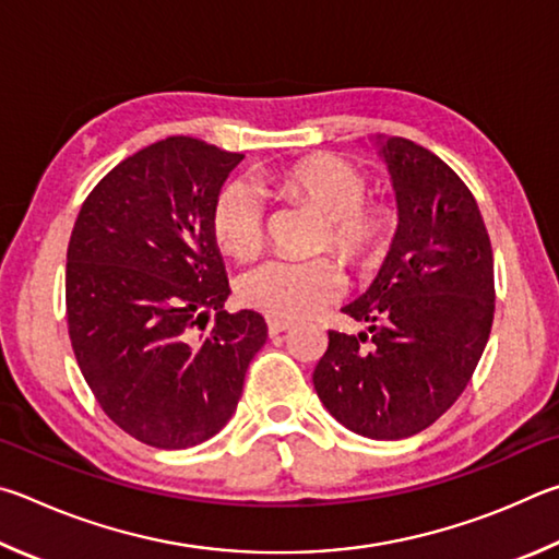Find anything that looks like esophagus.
<instances>
[{
	"label": "esophagus",
	"instance_id": "obj_1",
	"mask_svg": "<svg viewBox=\"0 0 559 559\" xmlns=\"http://www.w3.org/2000/svg\"><path fill=\"white\" fill-rule=\"evenodd\" d=\"M287 329H292V321L274 319V317H270V319H267V331H270V336H280V334H285Z\"/></svg>",
	"mask_w": 559,
	"mask_h": 559
}]
</instances>
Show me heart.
Instances as JSON below:
<instances>
[{"label":"heart","mask_w":559,"mask_h":559,"mask_svg":"<svg viewBox=\"0 0 559 559\" xmlns=\"http://www.w3.org/2000/svg\"><path fill=\"white\" fill-rule=\"evenodd\" d=\"M272 181L289 199L326 215L317 248L336 250L356 267L383 258L397 218L385 201H366L368 181L358 166L317 154L274 169ZM211 230L225 254L235 260L252 258L264 240V201L258 186L245 179L225 183L213 201ZM344 287V272L329 254L309 260L272 258L240 274L238 297L270 317L301 319L336 301Z\"/></svg>","instance_id":"b5f03b06"}]
</instances>
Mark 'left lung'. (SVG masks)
Masks as SVG:
<instances>
[{
    "label": "left lung",
    "mask_w": 559,
    "mask_h": 559,
    "mask_svg": "<svg viewBox=\"0 0 559 559\" xmlns=\"http://www.w3.org/2000/svg\"><path fill=\"white\" fill-rule=\"evenodd\" d=\"M400 225L378 277L344 314L368 336L329 331L314 370L321 403L370 439H405L437 423L472 380L496 311L493 250L474 193L425 146L390 136Z\"/></svg>",
    "instance_id": "obj_1"
}]
</instances>
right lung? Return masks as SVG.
<instances>
[{"mask_svg":"<svg viewBox=\"0 0 559 559\" xmlns=\"http://www.w3.org/2000/svg\"><path fill=\"white\" fill-rule=\"evenodd\" d=\"M240 159L193 136L144 146L87 193L68 242L78 366L103 413L156 449L218 435L267 341L258 311L223 309L230 287L211 230L215 195Z\"/></svg>","mask_w":559,"mask_h":559,"instance_id":"obj_1","label":"right lung"}]
</instances>
